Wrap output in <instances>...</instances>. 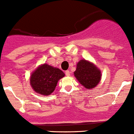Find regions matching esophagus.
<instances>
[{"label": "esophagus", "mask_w": 134, "mask_h": 134, "mask_svg": "<svg viewBox=\"0 0 134 134\" xmlns=\"http://www.w3.org/2000/svg\"><path fill=\"white\" fill-rule=\"evenodd\" d=\"M65 74H66V75L67 76H69L70 74V72L69 70H66V72H65Z\"/></svg>", "instance_id": "34e87169"}]
</instances>
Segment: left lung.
<instances>
[{
    "label": "left lung",
    "mask_w": 134,
    "mask_h": 134,
    "mask_svg": "<svg viewBox=\"0 0 134 134\" xmlns=\"http://www.w3.org/2000/svg\"><path fill=\"white\" fill-rule=\"evenodd\" d=\"M74 74L79 82L87 89L95 87L101 78L100 71L93 64L85 60H80L77 64Z\"/></svg>",
    "instance_id": "8db88e82"
}]
</instances>
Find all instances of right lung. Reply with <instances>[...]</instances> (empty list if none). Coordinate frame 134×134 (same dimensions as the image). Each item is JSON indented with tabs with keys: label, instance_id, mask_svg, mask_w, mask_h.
Instances as JSON below:
<instances>
[{
	"label": "right lung",
	"instance_id": "1",
	"mask_svg": "<svg viewBox=\"0 0 134 134\" xmlns=\"http://www.w3.org/2000/svg\"><path fill=\"white\" fill-rule=\"evenodd\" d=\"M64 76V73L59 68L45 64L32 73L30 83L36 93L49 95L55 90L58 81Z\"/></svg>",
	"mask_w": 134,
	"mask_h": 134
}]
</instances>
